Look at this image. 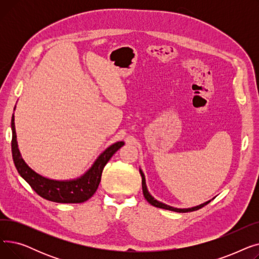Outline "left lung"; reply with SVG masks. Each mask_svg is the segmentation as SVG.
Returning <instances> with one entry per match:
<instances>
[{"label":"left lung","instance_id":"left-lung-1","mask_svg":"<svg viewBox=\"0 0 259 259\" xmlns=\"http://www.w3.org/2000/svg\"><path fill=\"white\" fill-rule=\"evenodd\" d=\"M140 173L142 175V187H143V193H144V196L145 198L147 199V201L149 203H151L152 206L156 207V208H161V209H166V210H170V211H174V212H180V213H186V212H192V211H196L202 207H205L207 203H209L210 201H207L205 203H202V205H199L197 207H193V208H189V209H178V208H173V207H170L168 205H165V203L162 202H159L158 200L154 199L150 193L148 192V189H147V186H146V181H145V175L143 173L142 170H140Z\"/></svg>","mask_w":259,"mask_h":259}]
</instances>
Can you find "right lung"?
Wrapping results in <instances>:
<instances>
[{
    "instance_id": "1",
    "label": "right lung",
    "mask_w": 259,
    "mask_h": 259,
    "mask_svg": "<svg viewBox=\"0 0 259 259\" xmlns=\"http://www.w3.org/2000/svg\"><path fill=\"white\" fill-rule=\"evenodd\" d=\"M11 152L15 166L22 178L29 184L36 194L47 200L61 203H79L88 200L98 190L102 172L112 155L124 146V142H117L107 148L95 160L93 166L81 178L74 181H53L37 174L27 166L21 157L18 149L17 134L15 128V116L11 118Z\"/></svg>"
}]
</instances>
